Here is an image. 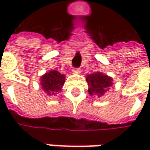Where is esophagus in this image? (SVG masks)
<instances>
[{
  "label": "esophagus",
  "instance_id": "1",
  "mask_svg": "<svg viewBox=\"0 0 150 150\" xmlns=\"http://www.w3.org/2000/svg\"><path fill=\"white\" fill-rule=\"evenodd\" d=\"M73 73L74 74H80L81 72V69L80 68H75V69H73Z\"/></svg>",
  "mask_w": 150,
  "mask_h": 150
}]
</instances>
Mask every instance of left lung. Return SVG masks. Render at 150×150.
<instances>
[{
  "instance_id": "8db88e82",
  "label": "left lung",
  "mask_w": 150,
  "mask_h": 150,
  "mask_svg": "<svg viewBox=\"0 0 150 150\" xmlns=\"http://www.w3.org/2000/svg\"><path fill=\"white\" fill-rule=\"evenodd\" d=\"M86 81L89 86L88 93L91 96H102L112 84V79L110 77L99 72L88 75L86 77Z\"/></svg>"
}]
</instances>
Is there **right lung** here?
<instances>
[{"label": "right lung", "instance_id": "1", "mask_svg": "<svg viewBox=\"0 0 150 150\" xmlns=\"http://www.w3.org/2000/svg\"><path fill=\"white\" fill-rule=\"evenodd\" d=\"M65 82V75H62L58 71L52 70L42 77V89L47 95H55L56 92L61 91Z\"/></svg>", "mask_w": 150, "mask_h": 150}]
</instances>
